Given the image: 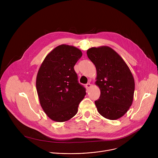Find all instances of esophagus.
<instances>
[{
    "mask_svg": "<svg viewBox=\"0 0 158 158\" xmlns=\"http://www.w3.org/2000/svg\"><path fill=\"white\" fill-rule=\"evenodd\" d=\"M91 87V84L90 83H87L85 84V88L87 89V90H88Z\"/></svg>",
    "mask_w": 158,
    "mask_h": 158,
    "instance_id": "esophagus-1",
    "label": "esophagus"
}]
</instances>
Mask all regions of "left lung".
<instances>
[{
	"instance_id": "1",
	"label": "left lung",
	"mask_w": 158,
	"mask_h": 158,
	"mask_svg": "<svg viewBox=\"0 0 158 158\" xmlns=\"http://www.w3.org/2000/svg\"><path fill=\"white\" fill-rule=\"evenodd\" d=\"M87 54L97 71L96 84L101 95L95 104L99 113L108 119H118L132 103L135 88L132 74L121 57L109 47L90 48Z\"/></svg>"
}]
</instances>
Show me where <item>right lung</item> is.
I'll return each mask as SVG.
<instances>
[{
	"instance_id": "obj_1",
	"label": "right lung",
	"mask_w": 158,
	"mask_h": 158,
	"mask_svg": "<svg viewBox=\"0 0 158 158\" xmlns=\"http://www.w3.org/2000/svg\"><path fill=\"white\" fill-rule=\"evenodd\" d=\"M82 55L79 49L62 44L53 49L40 67L36 78L40 104L54 121L64 122L74 117L86 94L74 69Z\"/></svg>"
}]
</instances>
